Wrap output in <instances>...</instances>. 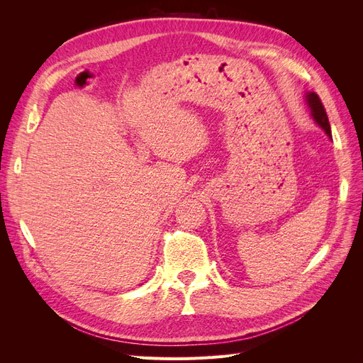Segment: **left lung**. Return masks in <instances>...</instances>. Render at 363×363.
<instances>
[{"instance_id":"obj_1","label":"left lung","mask_w":363,"mask_h":363,"mask_svg":"<svg viewBox=\"0 0 363 363\" xmlns=\"http://www.w3.org/2000/svg\"><path fill=\"white\" fill-rule=\"evenodd\" d=\"M306 98V104L307 107H309L311 111V116L313 118L315 123L320 125L324 133L332 139V130H330V123H328V118H327V113H325V108L320 100V96H318L315 92H307L304 95Z\"/></svg>"}]
</instances>
